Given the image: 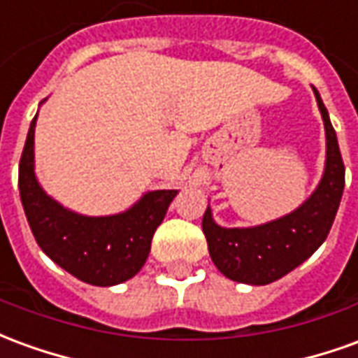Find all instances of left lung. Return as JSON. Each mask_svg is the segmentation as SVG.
I'll return each instance as SVG.
<instances>
[{
    "label": "left lung",
    "instance_id": "8db88e82",
    "mask_svg": "<svg viewBox=\"0 0 358 358\" xmlns=\"http://www.w3.org/2000/svg\"><path fill=\"white\" fill-rule=\"evenodd\" d=\"M314 96L326 129V166L308 199L279 219L242 229L217 224L207 205L201 227L209 256L217 269L236 283L269 285L285 277L324 244L334 224L343 196L345 166L336 129L316 89Z\"/></svg>",
    "mask_w": 358,
    "mask_h": 358
}]
</instances>
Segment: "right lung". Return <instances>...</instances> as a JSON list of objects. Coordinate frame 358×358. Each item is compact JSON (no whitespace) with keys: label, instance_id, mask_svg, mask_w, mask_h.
<instances>
[{"label":"right lung","instance_id":"right-lung-1","mask_svg":"<svg viewBox=\"0 0 358 358\" xmlns=\"http://www.w3.org/2000/svg\"><path fill=\"white\" fill-rule=\"evenodd\" d=\"M34 116L19 162V192L27 221L46 256L85 283L112 287L145 266L151 240L178 189H153L129 209L89 217L50 197L34 172Z\"/></svg>","mask_w":358,"mask_h":358}]
</instances>
